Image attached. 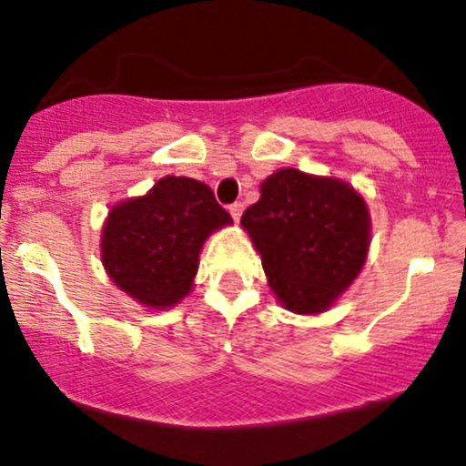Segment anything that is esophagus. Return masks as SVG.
I'll return each mask as SVG.
<instances>
[{
    "label": "esophagus",
    "instance_id": "obj_1",
    "mask_svg": "<svg viewBox=\"0 0 466 466\" xmlns=\"http://www.w3.org/2000/svg\"><path fill=\"white\" fill-rule=\"evenodd\" d=\"M229 214H232V218L238 223V218H241V214H243V203L229 205Z\"/></svg>",
    "mask_w": 466,
    "mask_h": 466
}]
</instances>
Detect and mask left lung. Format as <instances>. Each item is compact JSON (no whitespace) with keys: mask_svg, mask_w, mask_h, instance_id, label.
<instances>
[{"mask_svg":"<svg viewBox=\"0 0 466 466\" xmlns=\"http://www.w3.org/2000/svg\"><path fill=\"white\" fill-rule=\"evenodd\" d=\"M241 216L277 302L298 316L324 313L363 270L372 220L363 196L333 176L279 168Z\"/></svg>","mask_w":466,"mask_h":466,"instance_id":"left-lung-1","label":"left lung"}]
</instances>
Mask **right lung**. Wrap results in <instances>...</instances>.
Listing matches in <instances>:
<instances>
[{"instance_id":"1","label":"right lung","mask_w":466,"mask_h":466,"mask_svg":"<svg viewBox=\"0 0 466 466\" xmlns=\"http://www.w3.org/2000/svg\"><path fill=\"white\" fill-rule=\"evenodd\" d=\"M232 216L205 182L164 176L144 196L112 205L101 229V261L116 289L164 311L194 289L207 238Z\"/></svg>"}]
</instances>
